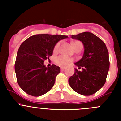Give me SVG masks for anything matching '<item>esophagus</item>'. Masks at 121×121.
Segmentation results:
<instances>
[{"label": "esophagus", "mask_w": 121, "mask_h": 121, "mask_svg": "<svg viewBox=\"0 0 121 121\" xmlns=\"http://www.w3.org/2000/svg\"><path fill=\"white\" fill-rule=\"evenodd\" d=\"M60 69H61V71H63V70H64V69H65V68L64 67H61Z\"/></svg>", "instance_id": "obj_1"}]
</instances>
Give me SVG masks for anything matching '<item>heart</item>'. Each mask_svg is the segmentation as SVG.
<instances>
[{"mask_svg":"<svg viewBox=\"0 0 121 121\" xmlns=\"http://www.w3.org/2000/svg\"><path fill=\"white\" fill-rule=\"evenodd\" d=\"M81 43L80 41H75V42H73L72 43L73 44V47L75 48L77 46L78 44ZM60 46V42H58L56 45L54 46L53 48V52L54 53H57V52L59 50ZM73 59L71 58H68L67 57H65V56H63V55H61V56H58V57H56L54 60V62L56 64L60 65V66H66V65H68L71 64V63H73Z\"/></svg>","mask_w":121,"mask_h":121,"instance_id":"obj_1","label":"heart"}]
</instances>
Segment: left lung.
Here are the masks:
<instances>
[{"instance_id":"8db88e82","label":"left lung","mask_w":121,"mask_h":121,"mask_svg":"<svg viewBox=\"0 0 121 121\" xmlns=\"http://www.w3.org/2000/svg\"><path fill=\"white\" fill-rule=\"evenodd\" d=\"M74 39L82 41L84 46L82 58L75 63L74 75L68 80L74 91L82 95H91L97 92L106 82L109 68V59L107 46L103 41L90 32L72 35Z\"/></svg>"}]
</instances>
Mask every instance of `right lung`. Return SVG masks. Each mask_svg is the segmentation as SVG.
Segmentation results:
<instances>
[{
  "mask_svg": "<svg viewBox=\"0 0 121 121\" xmlns=\"http://www.w3.org/2000/svg\"><path fill=\"white\" fill-rule=\"evenodd\" d=\"M67 37L41 34L31 36L22 43L17 53L14 69L17 83L26 93L39 97L52 88L60 68L54 64L46 67L44 61L53 55L56 43Z\"/></svg>",
  "mask_w": 121,
  "mask_h": 121,
  "instance_id": "obj_1",
  "label": "right lung"
}]
</instances>
